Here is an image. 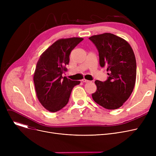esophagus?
Wrapping results in <instances>:
<instances>
[{
    "label": "esophagus",
    "instance_id": "1",
    "mask_svg": "<svg viewBox=\"0 0 156 156\" xmlns=\"http://www.w3.org/2000/svg\"><path fill=\"white\" fill-rule=\"evenodd\" d=\"M82 81H83V82H84V83H87V82H89V81H90L87 80H86V79H83V80H82Z\"/></svg>",
    "mask_w": 156,
    "mask_h": 156
}]
</instances>
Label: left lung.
Instances as JSON below:
<instances>
[{"label": "left lung", "mask_w": 156, "mask_h": 156, "mask_svg": "<svg viewBox=\"0 0 156 156\" xmlns=\"http://www.w3.org/2000/svg\"><path fill=\"white\" fill-rule=\"evenodd\" d=\"M99 52V64L107 67V80H96L94 101L107 109H116L132 94L136 81V63L132 48L115 35L105 34L89 38Z\"/></svg>", "instance_id": "8db88e82"}]
</instances>
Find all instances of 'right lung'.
I'll return each mask as SVG.
<instances>
[{
	"mask_svg": "<svg viewBox=\"0 0 156 156\" xmlns=\"http://www.w3.org/2000/svg\"><path fill=\"white\" fill-rule=\"evenodd\" d=\"M83 40L73 37L57 40L40 55L34 81L38 101L50 112H57L66 105L73 87L80 83L62 74L69 62L73 49Z\"/></svg>",
	"mask_w": 156,
	"mask_h": 156,
	"instance_id": "obj_1",
	"label": "right lung"
}]
</instances>
